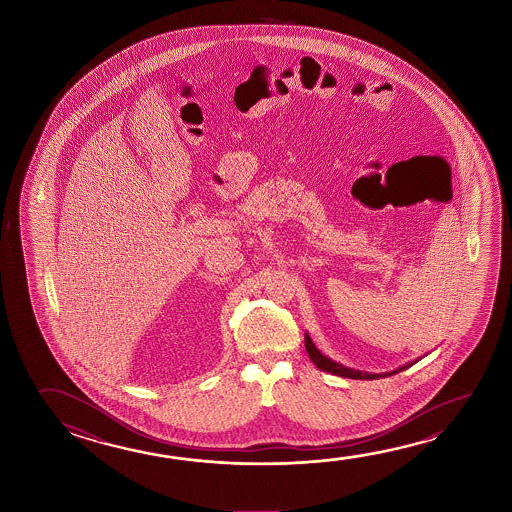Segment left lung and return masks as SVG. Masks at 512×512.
Returning a JSON list of instances; mask_svg holds the SVG:
<instances>
[{
	"instance_id": "left-lung-1",
	"label": "left lung",
	"mask_w": 512,
	"mask_h": 512,
	"mask_svg": "<svg viewBox=\"0 0 512 512\" xmlns=\"http://www.w3.org/2000/svg\"><path fill=\"white\" fill-rule=\"evenodd\" d=\"M305 348H307V353H309L310 361L314 362L319 369L328 371V373H332V375H339V377L344 378H355V380H375V378L387 377V373L386 375H371V373H362V371H355V369L344 368L343 364L330 361V359H327V357L319 352L318 348L312 344L309 336H305ZM409 366H412V364H407V366H403V368L391 371L389 375L400 373V371L409 368Z\"/></svg>"
}]
</instances>
